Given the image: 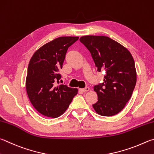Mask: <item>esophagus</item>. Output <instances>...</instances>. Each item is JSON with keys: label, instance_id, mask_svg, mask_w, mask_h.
I'll return each mask as SVG.
<instances>
[{"label": "esophagus", "instance_id": "esophagus-1", "mask_svg": "<svg viewBox=\"0 0 154 154\" xmlns=\"http://www.w3.org/2000/svg\"><path fill=\"white\" fill-rule=\"evenodd\" d=\"M89 90V88L88 87H86L85 88H83V89H79V91H82V92H87Z\"/></svg>", "mask_w": 154, "mask_h": 154}]
</instances>
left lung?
Wrapping results in <instances>:
<instances>
[{
	"label": "left lung",
	"instance_id": "8db88e82",
	"mask_svg": "<svg viewBox=\"0 0 154 154\" xmlns=\"http://www.w3.org/2000/svg\"><path fill=\"white\" fill-rule=\"evenodd\" d=\"M90 52L97 71L105 72L104 82L94 87L97 102L93 104L101 116H111L120 112L132 96L137 82L135 61L123 46L103 35L80 38Z\"/></svg>",
	"mask_w": 154,
	"mask_h": 154
}]
</instances>
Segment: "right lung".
I'll return each instance as SVG.
<instances>
[{
	"label": "right lung",
	"instance_id": "obj_1",
	"mask_svg": "<svg viewBox=\"0 0 154 154\" xmlns=\"http://www.w3.org/2000/svg\"><path fill=\"white\" fill-rule=\"evenodd\" d=\"M78 39L72 36L56 38L39 48L31 58L26 82L27 96L44 116L57 118L62 115L77 94V88L59 85V71L68 48Z\"/></svg>",
	"mask_w": 154,
	"mask_h": 154
}]
</instances>
